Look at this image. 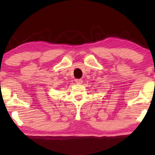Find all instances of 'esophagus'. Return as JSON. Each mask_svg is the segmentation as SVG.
I'll list each match as a JSON object with an SVG mask.
<instances>
[{"instance_id":"esophagus-1","label":"esophagus","mask_w":155,"mask_h":155,"mask_svg":"<svg viewBox=\"0 0 155 155\" xmlns=\"http://www.w3.org/2000/svg\"><path fill=\"white\" fill-rule=\"evenodd\" d=\"M76 84H81V83H82V80H81V79H76Z\"/></svg>"}]
</instances>
